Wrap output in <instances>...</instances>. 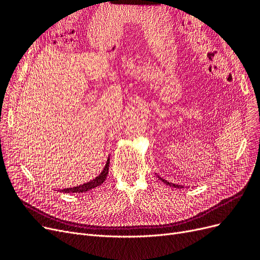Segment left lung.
<instances>
[{
  "mask_svg": "<svg viewBox=\"0 0 260 260\" xmlns=\"http://www.w3.org/2000/svg\"><path fill=\"white\" fill-rule=\"evenodd\" d=\"M158 177V179L161 181V182H164L165 184H167V185H169V186H172V187H178V188H181V187H183L182 185H178V184H175V183H171V182H169V181H166L165 179H162V178H160L159 176H157Z\"/></svg>",
  "mask_w": 260,
  "mask_h": 260,
  "instance_id": "1",
  "label": "left lung"
}]
</instances>
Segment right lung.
Here are the masks:
<instances>
[{"instance_id": "obj_1", "label": "right lung", "mask_w": 260, "mask_h": 260, "mask_svg": "<svg viewBox=\"0 0 260 260\" xmlns=\"http://www.w3.org/2000/svg\"><path fill=\"white\" fill-rule=\"evenodd\" d=\"M108 168H109V157L106 161V165H105L103 171H102L95 179H93V180L89 181V182L83 183L81 185L74 186V187H67V188H64V190H58V191L62 192V193H85V192H88L94 187L100 186L102 183L104 182L107 175H108Z\"/></svg>"}]
</instances>
